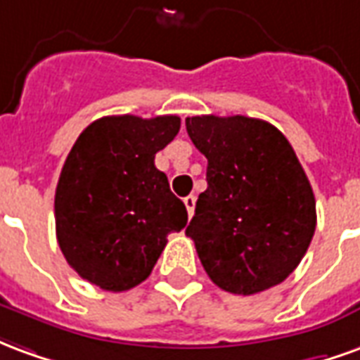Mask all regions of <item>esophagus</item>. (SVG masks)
Returning a JSON list of instances; mask_svg holds the SVG:
<instances>
[{"label":"esophagus","mask_w":360,"mask_h":360,"mask_svg":"<svg viewBox=\"0 0 360 360\" xmlns=\"http://www.w3.org/2000/svg\"><path fill=\"white\" fill-rule=\"evenodd\" d=\"M183 202H185V206H187V212H188V216L193 218V214H195V204H196V196L193 195H188L183 198Z\"/></svg>","instance_id":"obj_1"}]
</instances>
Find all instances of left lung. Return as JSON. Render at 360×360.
I'll use <instances>...</instances> for the list:
<instances>
[{"mask_svg":"<svg viewBox=\"0 0 360 360\" xmlns=\"http://www.w3.org/2000/svg\"><path fill=\"white\" fill-rule=\"evenodd\" d=\"M187 133L208 160L185 233L224 291L255 295L299 266L316 229V200L291 144L262 119L196 115Z\"/></svg>","mask_w":360,"mask_h":360,"instance_id":"1","label":"left lung"}]
</instances>
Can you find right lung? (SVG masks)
I'll return each instance as SVG.
<instances>
[{
  "label": "right lung",
  "instance_id": "1",
  "mask_svg": "<svg viewBox=\"0 0 360 360\" xmlns=\"http://www.w3.org/2000/svg\"><path fill=\"white\" fill-rule=\"evenodd\" d=\"M177 115H110L90 123L67 156L56 188L59 249L82 279L127 291L148 278L187 208L154 165L179 133Z\"/></svg>",
  "mask_w": 360,
  "mask_h": 360
}]
</instances>
